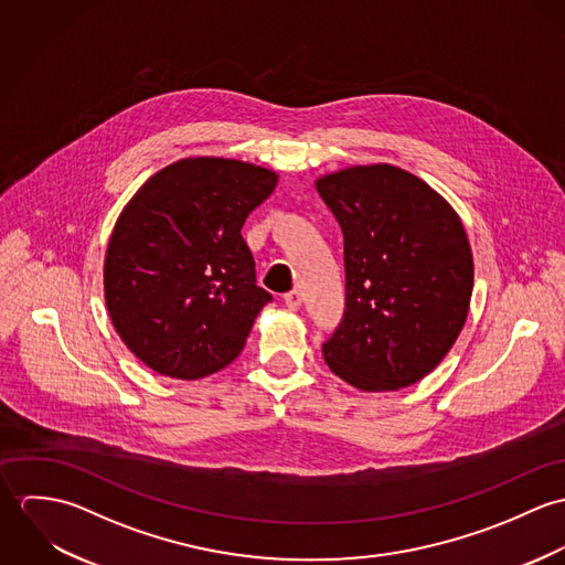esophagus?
Masks as SVG:
<instances>
[{"instance_id":"esophagus-1","label":"esophagus","mask_w":565,"mask_h":565,"mask_svg":"<svg viewBox=\"0 0 565 565\" xmlns=\"http://www.w3.org/2000/svg\"><path fill=\"white\" fill-rule=\"evenodd\" d=\"M282 300H285V305H287V309H289V311H298V309H300V305H302V296H300V291H298V289H291L289 294H285V296H282Z\"/></svg>"}]
</instances>
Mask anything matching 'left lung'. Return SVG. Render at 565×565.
Segmentation results:
<instances>
[{"mask_svg":"<svg viewBox=\"0 0 565 565\" xmlns=\"http://www.w3.org/2000/svg\"><path fill=\"white\" fill-rule=\"evenodd\" d=\"M343 233L345 313L326 365L361 392L433 372L468 320L475 260L457 211L401 167L354 164L316 180Z\"/></svg>","mask_w":565,"mask_h":565,"instance_id":"left-lung-1","label":"left lung"}]
</instances>
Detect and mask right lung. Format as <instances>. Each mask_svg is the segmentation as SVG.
Wrapping results in <instances>:
<instances>
[{"instance_id":"add662e5","label":"right lung","mask_w":565,"mask_h":565,"mask_svg":"<svg viewBox=\"0 0 565 565\" xmlns=\"http://www.w3.org/2000/svg\"><path fill=\"white\" fill-rule=\"evenodd\" d=\"M276 182L267 167L189 157L124 206L104 258V298L121 341L157 374L198 381L239 356L271 300L242 228Z\"/></svg>"}]
</instances>
